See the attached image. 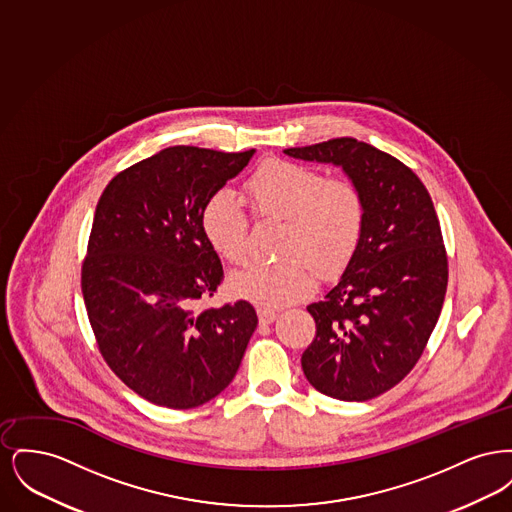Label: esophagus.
<instances>
[{
  "mask_svg": "<svg viewBox=\"0 0 512 512\" xmlns=\"http://www.w3.org/2000/svg\"><path fill=\"white\" fill-rule=\"evenodd\" d=\"M257 315H259V322H261V324H272V322L276 320V317H278L276 311H270V309H265V307L257 309Z\"/></svg>",
  "mask_w": 512,
  "mask_h": 512,
  "instance_id": "esophagus-1",
  "label": "esophagus"
}]
</instances>
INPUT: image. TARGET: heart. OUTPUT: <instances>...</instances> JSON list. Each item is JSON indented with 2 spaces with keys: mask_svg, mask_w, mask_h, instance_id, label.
Masks as SVG:
<instances>
[{
  "mask_svg": "<svg viewBox=\"0 0 512 512\" xmlns=\"http://www.w3.org/2000/svg\"><path fill=\"white\" fill-rule=\"evenodd\" d=\"M261 219L286 220L278 261H251L228 278L230 292L261 307H282L309 295L324 278L341 274L357 253L365 230L361 190L345 178L293 161L270 159L245 184ZM201 232L222 259L238 263L247 253L249 217L228 188L209 195L201 209Z\"/></svg>",
  "mask_w": 512,
  "mask_h": 512,
  "instance_id": "heart-1",
  "label": "heart"
}]
</instances>
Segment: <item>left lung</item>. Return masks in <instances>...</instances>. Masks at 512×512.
Here are the masks:
<instances>
[{
    "mask_svg": "<svg viewBox=\"0 0 512 512\" xmlns=\"http://www.w3.org/2000/svg\"><path fill=\"white\" fill-rule=\"evenodd\" d=\"M341 167L365 197L363 238L340 282L307 311L317 336L301 357L315 390L368 401L420 359L447 292V253L432 197L399 159L355 138L284 149Z\"/></svg>",
    "mask_w": 512,
    "mask_h": 512,
    "instance_id": "8db88e82",
    "label": "left lung"
}]
</instances>
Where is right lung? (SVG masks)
I'll return each instance as SVG.
<instances>
[{
  "label": "right lung",
  "mask_w": 512,
  "mask_h": 512,
  "mask_svg": "<svg viewBox=\"0 0 512 512\" xmlns=\"http://www.w3.org/2000/svg\"><path fill=\"white\" fill-rule=\"evenodd\" d=\"M253 153L167 147L119 172L99 197L82 263L86 311L105 363L159 407L217 397L257 328L247 301L195 309L224 278L201 209Z\"/></svg>",
  "instance_id": "1"
}]
</instances>
